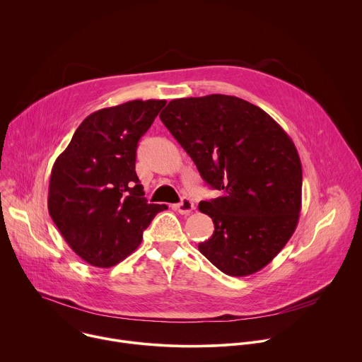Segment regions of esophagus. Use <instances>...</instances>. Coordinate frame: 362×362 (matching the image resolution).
<instances>
[{
	"label": "esophagus",
	"instance_id": "34e87169",
	"mask_svg": "<svg viewBox=\"0 0 362 362\" xmlns=\"http://www.w3.org/2000/svg\"><path fill=\"white\" fill-rule=\"evenodd\" d=\"M175 209H176L180 215H189L192 211H194V203H193L189 197H183L182 202L175 206Z\"/></svg>",
	"mask_w": 362,
	"mask_h": 362
}]
</instances>
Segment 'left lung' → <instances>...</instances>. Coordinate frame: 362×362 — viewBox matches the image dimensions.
Wrapping results in <instances>:
<instances>
[{"label":"left lung","mask_w":362,"mask_h":362,"mask_svg":"<svg viewBox=\"0 0 362 362\" xmlns=\"http://www.w3.org/2000/svg\"><path fill=\"white\" fill-rule=\"evenodd\" d=\"M160 120L221 192L199 203L215 225L200 253L230 276L265 268L299 221L302 165L292 139L262 109L225 94L175 98Z\"/></svg>","instance_id":"left-lung-1"}]
</instances>
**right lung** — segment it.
<instances>
[{
    "instance_id": "add662e5",
    "label": "right lung",
    "mask_w": 362,
    "mask_h": 362,
    "mask_svg": "<svg viewBox=\"0 0 362 362\" xmlns=\"http://www.w3.org/2000/svg\"><path fill=\"white\" fill-rule=\"evenodd\" d=\"M166 100H132L97 110L77 127L51 169L48 212L87 264L112 268L134 252L166 204L147 203L136 148Z\"/></svg>"
}]
</instances>
